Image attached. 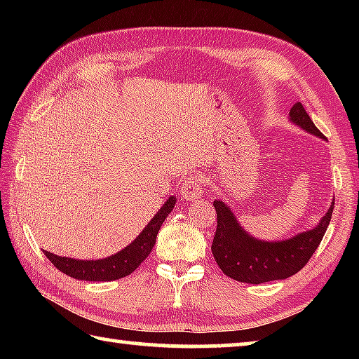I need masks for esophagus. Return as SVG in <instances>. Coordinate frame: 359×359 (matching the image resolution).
<instances>
[{"label": "esophagus", "mask_w": 359, "mask_h": 359, "mask_svg": "<svg viewBox=\"0 0 359 359\" xmlns=\"http://www.w3.org/2000/svg\"><path fill=\"white\" fill-rule=\"evenodd\" d=\"M203 187H204V180L201 175H191V177H188L185 180L180 193L187 201H196L198 198H201V194L204 191Z\"/></svg>", "instance_id": "obj_1"}]
</instances>
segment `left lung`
Here are the masks:
<instances>
[{"label":"left lung","mask_w":359,"mask_h":359,"mask_svg":"<svg viewBox=\"0 0 359 359\" xmlns=\"http://www.w3.org/2000/svg\"><path fill=\"white\" fill-rule=\"evenodd\" d=\"M290 120L311 135L325 137L301 102L291 107ZM214 208L217 210V229L212 253L218 267L234 280L258 285L288 278L309 263L331 222L334 203L318 226L277 242H264L248 236L239 226L231 209L222 201H214Z\"/></svg>","instance_id":"obj_1"}]
</instances>
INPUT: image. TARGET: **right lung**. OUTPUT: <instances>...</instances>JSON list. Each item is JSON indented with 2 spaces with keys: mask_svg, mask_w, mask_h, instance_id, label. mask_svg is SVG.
Here are the masks:
<instances>
[{
  "mask_svg": "<svg viewBox=\"0 0 359 359\" xmlns=\"http://www.w3.org/2000/svg\"><path fill=\"white\" fill-rule=\"evenodd\" d=\"M175 198L171 196L163 204V208L156 212V215L151 218V222L144 228L141 234L137 236L135 242H131L123 250L112 255V257L104 259H72L65 257H57L50 252L44 255L50 259V263L62 271L63 274L69 276L77 280H88V282H111L117 278L126 277L135 272L139 264L149 257L151 248L155 245L156 234L160 231L163 222L166 220L169 212L174 209Z\"/></svg>",
  "mask_w": 359,
  "mask_h": 359,
  "instance_id": "add662e5",
  "label": "right lung"
}]
</instances>
